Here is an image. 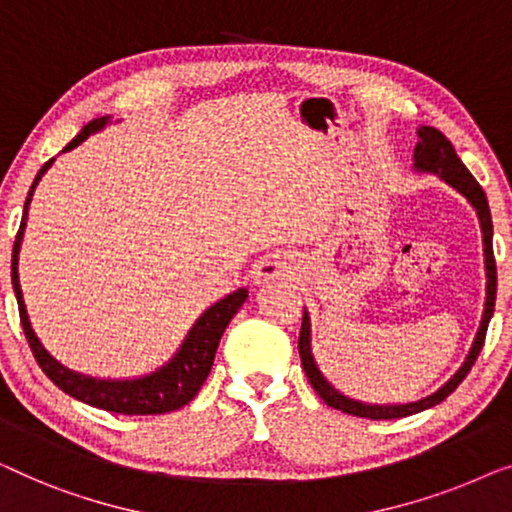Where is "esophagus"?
Wrapping results in <instances>:
<instances>
[{
    "label": "esophagus",
    "mask_w": 512,
    "mask_h": 512,
    "mask_svg": "<svg viewBox=\"0 0 512 512\" xmlns=\"http://www.w3.org/2000/svg\"><path fill=\"white\" fill-rule=\"evenodd\" d=\"M290 273V266H287L285 259L280 257H271V259H264V262L257 264L255 269V283H271V280L276 278H283Z\"/></svg>",
    "instance_id": "obj_1"
}]
</instances>
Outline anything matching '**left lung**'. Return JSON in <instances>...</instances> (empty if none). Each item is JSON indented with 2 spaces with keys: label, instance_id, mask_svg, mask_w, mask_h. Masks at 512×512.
I'll return each mask as SVG.
<instances>
[{
  "label": "left lung",
  "instance_id": "8db88e82",
  "mask_svg": "<svg viewBox=\"0 0 512 512\" xmlns=\"http://www.w3.org/2000/svg\"><path fill=\"white\" fill-rule=\"evenodd\" d=\"M417 141L415 153H413V169L420 171V174H436L441 181L448 183L450 187L466 197V201L475 208L480 220V229H482V246H485V271H487V297H485V311H482V320L478 327V334L473 338V345L466 355L464 364L459 366L455 376H452L448 383H443L434 394L429 397H422L420 401H408V403H364L357 399L345 397L336 390L329 380L322 376V371L318 369L313 359V350H311V318L304 311V320H301V331H299V357H301V366H304L308 383L313 385V390L320 394V399L327 403V406L341 410V413L348 415H357V417H369V420H394V417H406L413 413H420V410H427L436 403H441L445 397H450L452 392L457 390V385L469 376L471 366L478 359L482 343H485V334H487V325L494 315V301H496V262H494V248H492V213H489V204L485 192L478 185V181L471 176V171L464 167V162L459 160L452 143L445 139V136L438 132L436 127H427L422 125L417 129Z\"/></svg>",
  "mask_w": 512,
  "mask_h": 512
}]
</instances>
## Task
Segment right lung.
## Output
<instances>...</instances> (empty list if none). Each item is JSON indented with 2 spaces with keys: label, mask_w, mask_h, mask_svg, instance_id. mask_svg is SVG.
Masks as SVG:
<instances>
[{
  "label": "right lung",
  "mask_w": 512,
  "mask_h": 512,
  "mask_svg": "<svg viewBox=\"0 0 512 512\" xmlns=\"http://www.w3.org/2000/svg\"><path fill=\"white\" fill-rule=\"evenodd\" d=\"M109 122H111V115L90 120L88 125L81 129V134H78L71 143H67V148H64L62 153L81 146L90 134L104 129ZM53 162L55 157L43 164L37 178H34L30 192H27L23 220H20V229L16 234V243H13V255H11V283L18 299L20 325H23L34 359H37L41 371L46 373V376L53 380L64 394H69V397H74L83 403H90V406L95 408L109 410V413L160 415V413L178 410L181 406H185V403H190L194 399V394L199 392V387L204 385L208 373H211L220 338L225 334V329L229 322H232L234 315L239 313L243 301L248 299V290L246 287H239L236 292L227 294L225 299L215 301L211 308H206V311L199 315V320L194 322L192 329L187 331L185 341L181 343V348L176 350V355L171 357L167 364L160 366L157 371L148 373V376L129 378V380H106V378L83 376V373H76L67 369V366H62L57 359L48 355V350L43 348L37 334H34L30 318H27L23 290H20V278H18V255H20V243H23V234L27 225V208H30L34 187L39 185L41 176L46 174Z\"/></svg>",
  "instance_id": "1"
}]
</instances>
